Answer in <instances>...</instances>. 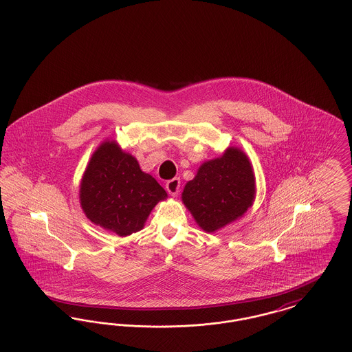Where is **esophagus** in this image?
Instances as JSON below:
<instances>
[{"label":"esophagus","instance_id":"34e87169","mask_svg":"<svg viewBox=\"0 0 352 352\" xmlns=\"http://www.w3.org/2000/svg\"><path fill=\"white\" fill-rule=\"evenodd\" d=\"M179 187H181V179L179 178H173L166 182V190L168 194L175 197L179 192Z\"/></svg>","mask_w":352,"mask_h":352}]
</instances>
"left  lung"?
<instances>
[{
  "label": "left lung",
  "mask_w": 352,
  "mask_h": 352,
  "mask_svg": "<svg viewBox=\"0 0 352 352\" xmlns=\"http://www.w3.org/2000/svg\"><path fill=\"white\" fill-rule=\"evenodd\" d=\"M253 198L254 175L250 160L234 148L204 162L182 192L186 207L206 232H214L241 217Z\"/></svg>",
  "instance_id": "1"
}]
</instances>
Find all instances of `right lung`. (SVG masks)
<instances>
[{
	"instance_id": "right-lung-1",
	"label": "right lung",
	"mask_w": 352,
	"mask_h": 352,
	"mask_svg": "<svg viewBox=\"0 0 352 352\" xmlns=\"http://www.w3.org/2000/svg\"><path fill=\"white\" fill-rule=\"evenodd\" d=\"M166 197V191L140 168L137 160L112 141L94 153L80 184V203L87 218L120 236L140 231L153 207Z\"/></svg>"
}]
</instances>
